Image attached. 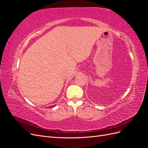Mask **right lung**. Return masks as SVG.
<instances>
[{"instance_id": "1", "label": "right lung", "mask_w": 148, "mask_h": 148, "mask_svg": "<svg viewBox=\"0 0 148 148\" xmlns=\"http://www.w3.org/2000/svg\"><path fill=\"white\" fill-rule=\"evenodd\" d=\"M54 107V106H51V107Z\"/></svg>"}]
</instances>
